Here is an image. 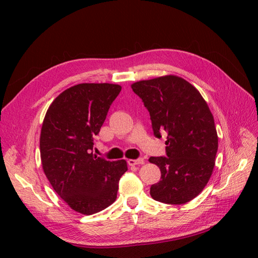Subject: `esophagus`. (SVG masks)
I'll return each instance as SVG.
<instances>
[{
  "instance_id": "esophagus-1",
  "label": "esophagus",
  "mask_w": 258,
  "mask_h": 258,
  "mask_svg": "<svg viewBox=\"0 0 258 258\" xmlns=\"http://www.w3.org/2000/svg\"><path fill=\"white\" fill-rule=\"evenodd\" d=\"M127 163H128V165H131V166L142 165V164H144V158H138V160H128Z\"/></svg>"
}]
</instances>
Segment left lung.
Returning a JSON list of instances; mask_svg holds the SVG:
<instances>
[{"label": "left lung", "mask_w": 258, "mask_h": 258, "mask_svg": "<svg viewBox=\"0 0 258 258\" xmlns=\"http://www.w3.org/2000/svg\"><path fill=\"white\" fill-rule=\"evenodd\" d=\"M131 86L149 109L154 135L167 134V157L149 160L161 169L151 196L165 204H185L204 189L215 166L218 138L211 109L196 87L176 75Z\"/></svg>", "instance_id": "1"}]
</instances>
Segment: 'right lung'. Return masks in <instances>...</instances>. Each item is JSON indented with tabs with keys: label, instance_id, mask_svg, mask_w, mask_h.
<instances>
[{
	"label": "right lung",
	"instance_id": "obj_1",
	"mask_svg": "<svg viewBox=\"0 0 258 258\" xmlns=\"http://www.w3.org/2000/svg\"><path fill=\"white\" fill-rule=\"evenodd\" d=\"M122 86L82 83L62 92L42 124V167L57 195L73 211L92 215L116 200L118 180L127 171L125 160L109 162L93 154L108 108Z\"/></svg>",
	"mask_w": 258,
	"mask_h": 258
}]
</instances>
